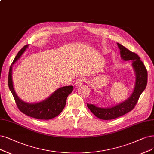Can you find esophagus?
<instances>
[{"instance_id": "obj_1", "label": "esophagus", "mask_w": 154, "mask_h": 154, "mask_svg": "<svg viewBox=\"0 0 154 154\" xmlns=\"http://www.w3.org/2000/svg\"><path fill=\"white\" fill-rule=\"evenodd\" d=\"M85 81V79L84 78H79L75 82V86H80L81 85L83 84V82Z\"/></svg>"}]
</instances>
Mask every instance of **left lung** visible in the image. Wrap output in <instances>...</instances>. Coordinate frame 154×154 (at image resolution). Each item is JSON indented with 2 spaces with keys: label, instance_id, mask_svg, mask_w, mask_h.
Wrapping results in <instances>:
<instances>
[{
  "label": "left lung",
  "instance_id": "1",
  "mask_svg": "<svg viewBox=\"0 0 154 154\" xmlns=\"http://www.w3.org/2000/svg\"><path fill=\"white\" fill-rule=\"evenodd\" d=\"M120 49L121 58L124 61L131 60L132 66L136 74V80L133 91L129 98L116 106L110 108H100L93 104H87L88 109L94 116L103 120H111L121 117L131 111L137 103L142 92L147 84V70L140 57L131 52L121 44L117 43Z\"/></svg>",
  "mask_w": 154,
  "mask_h": 154
}]
</instances>
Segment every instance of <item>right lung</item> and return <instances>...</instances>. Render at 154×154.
I'll return each instance as SVG.
<instances>
[{"label":"right lung","mask_w":154,"mask_h":154,"mask_svg":"<svg viewBox=\"0 0 154 154\" xmlns=\"http://www.w3.org/2000/svg\"><path fill=\"white\" fill-rule=\"evenodd\" d=\"M27 48L28 45H26L19 51L10 66L8 75V86L11 92L13 95L17 106L22 113L35 119L49 120L58 116L63 110L68 96L72 92L73 88L72 86L60 88L56 90L49 97L45 100L35 103H28L21 100L16 94L13 87L12 68L15 62L20 59Z\"/></svg>","instance_id":"1"}]
</instances>
